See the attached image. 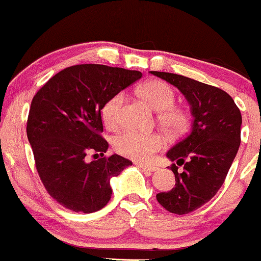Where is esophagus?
<instances>
[{
	"label": "esophagus",
	"mask_w": 261,
	"mask_h": 261,
	"mask_svg": "<svg viewBox=\"0 0 261 261\" xmlns=\"http://www.w3.org/2000/svg\"><path fill=\"white\" fill-rule=\"evenodd\" d=\"M137 165L139 166L140 169H143V170H146V171H156L158 170V168L156 166H154V165H145V164H142V163H138L137 164Z\"/></svg>",
	"instance_id": "34e87169"
}]
</instances>
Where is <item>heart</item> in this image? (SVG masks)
<instances>
[{"label":"heart","mask_w":261,"mask_h":261,"mask_svg":"<svg viewBox=\"0 0 261 261\" xmlns=\"http://www.w3.org/2000/svg\"><path fill=\"white\" fill-rule=\"evenodd\" d=\"M143 99L153 110L160 111L159 119L170 133L178 134L186 129L189 116L185 111L172 107L175 92L168 84L151 80L139 89ZM124 92H118L108 98L101 110V117L108 129H117L121 124V111L124 102ZM165 145V139L159 133H143L127 129L113 139V146L118 154L137 162H149L153 155Z\"/></svg>","instance_id":"obj_1"}]
</instances>
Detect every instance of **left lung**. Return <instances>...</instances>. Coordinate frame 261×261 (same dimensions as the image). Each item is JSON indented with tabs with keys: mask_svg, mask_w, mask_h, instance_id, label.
Segmentation results:
<instances>
[{
	"mask_svg": "<svg viewBox=\"0 0 261 261\" xmlns=\"http://www.w3.org/2000/svg\"><path fill=\"white\" fill-rule=\"evenodd\" d=\"M185 96L194 118L191 130L166 153L175 187L156 200L166 211L186 215L207 203L223 185L241 145L242 115L234 99L218 87L171 72L150 71Z\"/></svg>",
	"mask_w": 261,
	"mask_h": 261,
	"instance_id": "obj_1",
	"label": "left lung"
}]
</instances>
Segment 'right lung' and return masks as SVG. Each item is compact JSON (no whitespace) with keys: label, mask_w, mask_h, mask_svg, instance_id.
<instances>
[{"label":"right lung","mask_w":261,"mask_h":261,"mask_svg":"<svg viewBox=\"0 0 261 261\" xmlns=\"http://www.w3.org/2000/svg\"><path fill=\"white\" fill-rule=\"evenodd\" d=\"M140 77L136 70L81 64L53 76L32 99L27 137L38 174L65 208L84 213L103 208L112 195L110 180L132 165L117 154L91 163L85 156L106 153L102 107Z\"/></svg>","instance_id":"1"}]
</instances>
